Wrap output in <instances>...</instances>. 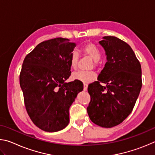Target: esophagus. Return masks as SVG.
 Instances as JSON below:
<instances>
[{"label": "esophagus", "instance_id": "1", "mask_svg": "<svg viewBox=\"0 0 155 155\" xmlns=\"http://www.w3.org/2000/svg\"><path fill=\"white\" fill-rule=\"evenodd\" d=\"M87 84H84V87H83V90L84 91H87Z\"/></svg>", "mask_w": 155, "mask_h": 155}]
</instances>
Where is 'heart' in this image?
<instances>
[{
	"instance_id": "1",
	"label": "heart",
	"mask_w": 155,
	"mask_h": 155,
	"mask_svg": "<svg viewBox=\"0 0 155 155\" xmlns=\"http://www.w3.org/2000/svg\"><path fill=\"white\" fill-rule=\"evenodd\" d=\"M82 51L87 54L94 61H98L101 59V51L99 48L94 44L88 43L84 45L82 48ZM78 62V54L77 51H73L70 59V65L72 69H76ZM96 75L93 72H83L78 71L72 74V78L74 80L81 81L83 83H90L96 79Z\"/></svg>"
}]
</instances>
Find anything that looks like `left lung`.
<instances>
[{"instance_id": "1", "label": "left lung", "mask_w": 155, "mask_h": 155, "mask_svg": "<svg viewBox=\"0 0 155 155\" xmlns=\"http://www.w3.org/2000/svg\"><path fill=\"white\" fill-rule=\"evenodd\" d=\"M103 39L99 44L105 51L107 62L98 81L88 85L91 101L87 111L94 124L111 128L132 112L142 85L141 68L127 43L114 36Z\"/></svg>"}]
</instances>
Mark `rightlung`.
I'll list each match as a JSON object with an SVG mask.
<instances>
[{
	"instance_id": "obj_1",
	"label": "right lung",
	"mask_w": 155,
	"mask_h": 155,
	"mask_svg": "<svg viewBox=\"0 0 155 155\" xmlns=\"http://www.w3.org/2000/svg\"><path fill=\"white\" fill-rule=\"evenodd\" d=\"M75 47L68 39H51L39 44L23 61L20 85L26 109L34 124L46 132L67 127L70 107L83 90L81 81L65 82Z\"/></svg>"
}]
</instances>
